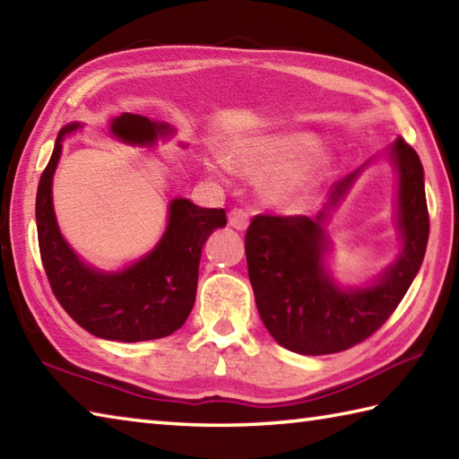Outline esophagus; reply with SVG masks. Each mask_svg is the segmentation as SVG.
I'll list each match as a JSON object with an SVG mask.
<instances>
[{"mask_svg": "<svg viewBox=\"0 0 459 459\" xmlns=\"http://www.w3.org/2000/svg\"><path fill=\"white\" fill-rule=\"evenodd\" d=\"M229 224L237 230H247L248 227V212L242 209H232L229 212Z\"/></svg>", "mask_w": 459, "mask_h": 459, "instance_id": "obj_1", "label": "esophagus"}]
</instances>
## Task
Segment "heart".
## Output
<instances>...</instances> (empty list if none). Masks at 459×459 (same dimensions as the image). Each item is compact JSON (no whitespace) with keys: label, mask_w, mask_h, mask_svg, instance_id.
I'll return each mask as SVG.
<instances>
[{"label":"heart","mask_w":459,"mask_h":459,"mask_svg":"<svg viewBox=\"0 0 459 459\" xmlns=\"http://www.w3.org/2000/svg\"><path fill=\"white\" fill-rule=\"evenodd\" d=\"M316 145V134L282 129L230 141L222 151L229 169L248 177L268 176L260 183L264 201L278 209H300L318 191L330 169V155Z\"/></svg>","instance_id":"b5f03b06"}]
</instances>
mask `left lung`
<instances>
[{"label":"left lung","mask_w":459,"mask_h":459,"mask_svg":"<svg viewBox=\"0 0 459 459\" xmlns=\"http://www.w3.org/2000/svg\"><path fill=\"white\" fill-rule=\"evenodd\" d=\"M385 157L398 173L402 248L370 284L342 289L326 268L330 212L368 163L332 185L328 203L314 219L256 214L250 222L245 250L256 308L271 336L290 352L322 356L362 342L390 318L420 271L429 235L424 167L402 139Z\"/></svg>","instance_id":"left-lung-1"}]
</instances>
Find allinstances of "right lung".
Instances as JSON below:
<instances>
[{"instance_id":"obj_1","label":"right lung","mask_w":459,"mask_h":459,"mask_svg":"<svg viewBox=\"0 0 459 459\" xmlns=\"http://www.w3.org/2000/svg\"><path fill=\"white\" fill-rule=\"evenodd\" d=\"M83 127L69 123L57 134L35 199L39 253L51 290L71 318L97 338L143 342L173 334L193 310L203 245L227 224L224 209H201L188 199H173L163 237L149 255L123 271L103 273L85 264L67 245L53 211L51 185L65 134ZM173 133L167 123L123 113L111 121V134L127 145H152Z\"/></svg>"}]
</instances>
